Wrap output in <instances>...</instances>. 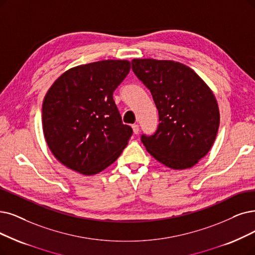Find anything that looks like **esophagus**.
<instances>
[{"label": "esophagus", "mask_w": 255, "mask_h": 255, "mask_svg": "<svg viewBox=\"0 0 255 255\" xmlns=\"http://www.w3.org/2000/svg\"><path fill=\"white\" fill-rule=\"evenodd\" d=\"M131 128H133V131H134V134H138L139 133V126L138 125H133L131 126Z\"/></svg>", "instance_id": "1"}]
</instances>
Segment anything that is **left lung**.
<instances>
[{
	"label": "left lung",
	"instance_id": "left-lung-1",
	"mask_svg": "<svg viewBox=\"0 0 255 255\" xmlns=\"http://www.w3.org/2000/svg\"><path fill=\"white\" fill-rule=\"evenodd\" d=\"M131 69L158 109L155 134L141 141L149 154L174 169L189 168L210 150L220 126L217 99L189 67L174 60L133 59Z\"/></svg>",
	"mask_w": 255,
	"mask_h": 255
}]
</instances>
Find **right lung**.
<instances>
[{"label":"right lung","instance_id":"add662e5","mask_svg":"<svg viewBox=\"0 0 255 255\" xmlns=\"http://www.w3.org/2000/svg\"><path fill=\"white\" fill-rule=\"evenodd\" d=\"M128 60H101L70 69L44 98L43 130L54 157L70 169L95 175L115 162L133 134L113 99L129 72Z\"/></svg>","mask_w":255,"mask_h":255}]
</instances>
